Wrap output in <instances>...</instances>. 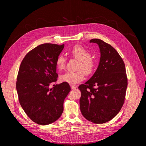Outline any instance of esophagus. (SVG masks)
Returning <instances> with one entry per match:
<instances>
[{"instance_id": "esophagus-1", "label": "esophagus", "mask_w": 146, "mask_h": 146, "mask_svg": "<svg viewBox=\"0 0 146 146\" xmlns=\"http://www.w3.org/2000/svg\"><path fill=\"white\" fill-rule=\"evenodd\" d=\"M71 88L72 89H76V88H77V85H74V84L71 85Z\"/></svg>"}]
</instances>
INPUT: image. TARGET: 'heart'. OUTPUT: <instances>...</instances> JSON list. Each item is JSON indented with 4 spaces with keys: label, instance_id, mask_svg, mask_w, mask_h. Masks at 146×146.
I'll return each mask as SVG.
<instances>
[{
    "label": "heart",
    "instance_id": "b5f03b06",
    "mask_svg": "<svg viewBox=\"0 0 146 146\" xmlns=\"http://www.w3.org/2000/svg\"><path fill=\"white\" fill-rule=\"evenodd\" d=\"M69 54L74 58L78 60L79 62L77 69L74 72H66L60 77L62 82L69 84H76L84 78L85 74H91L95 68V61L91 57V53L84 47L80 45L74 46L69 51ZM55 65L59 70L65 69L66 65V58L63 55H59L56 59ZM86 73L85 74V73Z\"/></svg>",
    "mask_w": 146,
    "mask_h": 146
}]
</instances>
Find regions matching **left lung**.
I'll return each instance as SVG.
<instances>
[{"instance_id":"obj_1","label":"left lung","mask_w":146,"mask_h":146,"mask_svg":"<svg viewBox=\"0 0 146 146\" xmlns=\"http://www.w3.org/2000/svg\"><path fill=\"white\" fill-rule=\"evenodd\" d=\"M90 43L98 44L100 59L92 77L78 87L80 106L87 120L103 123L112 119L121 109L128 78L123 59L114 48L98 38L91 39Z\"/></svg>"}]
</instances>
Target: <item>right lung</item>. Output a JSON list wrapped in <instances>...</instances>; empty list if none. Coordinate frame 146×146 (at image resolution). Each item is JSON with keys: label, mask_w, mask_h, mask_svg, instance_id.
<instances>
[{"label": "right lung", "mask_w": 146, "mask_h": 146, "mask_svg": "<svg viewBox=\"0 0 146 146\" xmlns=\"http://www.w3.org/2000/svg\"><path fill=\"white\" fill-rule=\"evenodd\" d=\"M64 47V44L39 45L27 53L19 66L16 82L19 103L29 118L39 125L51 123L60 117L71 90L68 82L56 84L55 61Z\"/></svg>", "instance_id": "right-lung-1"}]
</instances>
